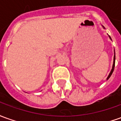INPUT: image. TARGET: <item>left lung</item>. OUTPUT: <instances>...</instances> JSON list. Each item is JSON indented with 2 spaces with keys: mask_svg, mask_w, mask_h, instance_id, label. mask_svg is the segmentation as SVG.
<instances>
[{
  "mask_svg": "<svg viewBox=\"0 0 121 121\" xmlns=\"http://www.w3.org/2000/svg\"><path fill=\"white\" fill-rule=\"evenodd\" d=\"M102 27H104V29H105V27H104V26H102ZM109 39L111 40V37L109 35ZM115 50H114V57H113V66H112V69H111V72H110L109 74V76H107V80L109 79V78L111 77V76L112 75V74H113V70H114V69H115Z\"/></svg>",
  "mask_w": 121,
  "mask_h": 121,
  "instance_id": "8db88e82",
  "label": "left lung"
}]
</instances>
